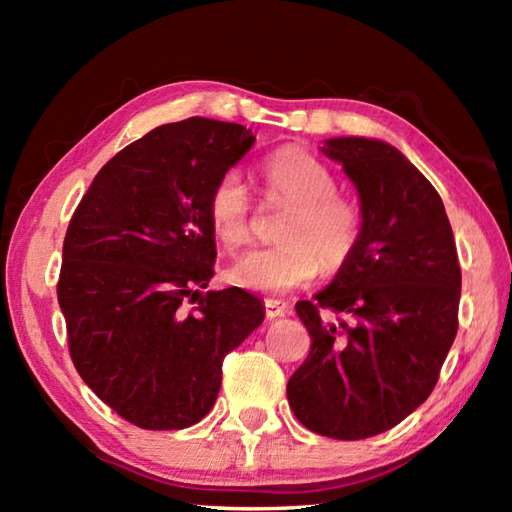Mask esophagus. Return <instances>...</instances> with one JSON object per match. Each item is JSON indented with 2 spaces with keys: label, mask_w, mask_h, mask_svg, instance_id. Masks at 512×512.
<instances>
[{
  "label": "esophagus",
  "mask_w": 512,
  "mask_h": 512,
  "mask_svg": "<svg viewBox=\"0 0 512 512\" xmlns=\"http://www.w3.org/2000/svg\"><path fill=\"white\" fill-rule=\"evenodd\" d=\"M264 307H266V318H280L287 314V305L280 300H266Z\"/></svg>",
  "instance_id": "34e87169"
}]
</instances>
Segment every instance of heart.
Masks as SVG:
<instances>
[{
  "instance_id": "1",
  "label": "heart",
  "mask_w": 512,
  "mask_h": 512,
  "mask_svg": "<svg viewBox=\"0 0 512 512\" xmlns=\"http://www.w3.org/2000/svg\"><path fill=\"white\" fill-rule=\"evenodd\" d=\"M268 201L291 214L280 228V246L255 248L232 262L228 277L237 287L259 293H287L318 275L336 273L357 253L363 214L348 196L336 194L334 171L309 151H277L262 167ZM207 219L225 248L244 246L253 235V198L237 171H225L207 196Z\"/></svg>"
}]
</instances>
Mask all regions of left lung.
<instances>
[{"instance_id":"left-lung-1","label":"left lung","mask_w":512,"mask_h":512,"mask_svg":"<svg viewBox=\"0 0 512 512\" xmlns=\"http://www.w3.org/2000/svg\"><path fill=\"white\" fill-rule=\"evenodd\" d=\"M323 153L357 187L363 232L334 282L296 302L311 350L287 397L307 429L361 440L431 395L456 339L461 266L443 201L395 146L336 137Z\"/></svg>"}]
</instances>
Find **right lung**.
<instances>
[{
    "label": "right lung",
    "mask_w": 512,
    "mask_h": 512,
    "mask_svg": "<svg viewBox=\"0 0 512 512\" xmlns=\"http://www.w3.org/2000/svg\"><path fill=\"white\" fill-rule=\"evenodd\" d=\"M253 142L246 126L203 117L153 128L103 164L67 225L58 305L69 357L135 427L205 418L225 354L262 325L248 291L201 293L216 259L207 196Z\"/></svg>",
    "instance_id": "1"
}]
</instances>
